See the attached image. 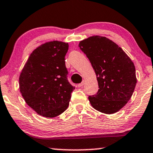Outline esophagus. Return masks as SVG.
Returning a JSON list of instances; mask_svg holds the SVG:
<instances>
[{
    "label": "esophagus",
    "mask_w": 153,
    "mask_h": 153,
    "mask_svg": "<svg viewBox=\"0 0 153 153\" xmlns=\"http://www.w3.org/2000/svg\"><path fill=\"white\" fill-rule=\"evenodd\" d=\"M83 84H84V82H82V83H79V84L77 85V86H78L79 88H80V87H82L83 85Z\"/></svg>",
    "instance_id": "1"
}]
</instances>
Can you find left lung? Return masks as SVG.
Listing matches in <instances>:
<instances>
[{
    "label": "left lung",
    "mask_w": 153,
    "mask_h": 153,
    "mask_svg": "<svg viewBox=\"0 0 153 153\" xmlns=\"http://www.w3.org/2000/svg\"><path fill=\"white\" fill-rule=\"evenodd\" d=\"M95 70L99 90L89 96L92 106L106 114L120 110L130 100L137 77L135 66L118 45L105 37L95 35L79 42Z\"/></svg>",
    "instance_id": "obj_1"
}]
</instances>
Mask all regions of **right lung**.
Segmentation results:
<instances>
[{
    "label": "right lung",
    "instance_id": "obj_1",
    "mask_svg": "<svg viewBox=\"0 0 153 153\" xmlns=\"http://www.w3.org/2000/svg\"><path fill=\"white\" fill-rule=\"evenodd\" d=\"M68 43L46 42L29 56L19 76V89L26 104L37 114L53 118L68 107L75 89L68 80L65 56Z\"/></svg>",
    "mask_w": 153,
    "mask_h": 153
}]
</instances>
